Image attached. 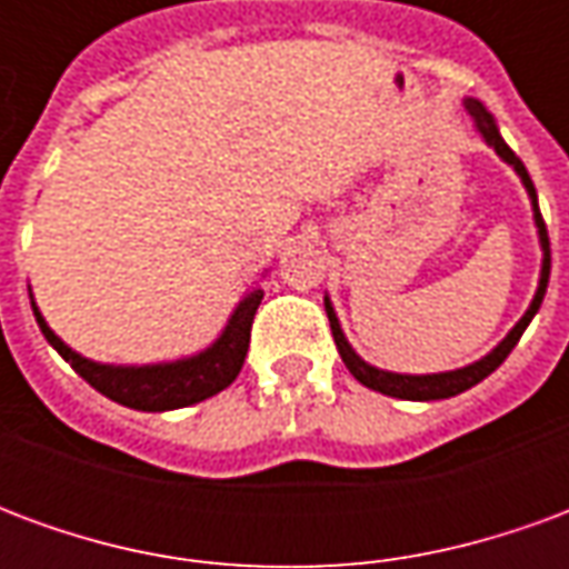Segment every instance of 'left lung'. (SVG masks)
Wrapping results in <instances>:
<instances>
[{
	"instance_id": "left-lung-1",
	"label": "left lung",
	"mask_w": 569,
	"mask_h": 569,
	"mask_svg": "<svg viewBox=\"0 0 569 569\" xmlns=\"http://www.w3.org/2000/svg\"><path fill=\"white\" fill-rule=\"evenodd\" d=\"M466 112L472 118V124L481 133V140L488 142L490 149L500 154L502 161L512 167L515 173L521 176V182H525L527 194H530V207H533V222H537V234H539V247H542V271H539V286H537V296L530 301V308L525 310V317L515 322V329L506 338H502L500 345L490 350L488 357H481L472 366H463V369H453V371H439V375H399V371H383L369 366L366 359L359 357L357 350L350 347V341L341 332V322L335 317V308L329 296H326V313H329V326H332V338L335 345H338V353L345 359V366L350 369V375L357 378L362 387H369V390H378L383 396H393V399H411V402H432V399H451V396L463 393L469 387H476L478 381H485L490 371H497L502 366V359L512 353V347L518 345V338L525 335V329L530 326V320L537 317L539 305H542V296H546V286H549V271H551V252H549V231H546V222H542V212H539L537 203V188H533V179L527 173V167L521 163V158L515 154L506 140L500 137V128H497V121L490 116L485 106L478 103V100H466Z\"/></svg>"
}]
</instances>
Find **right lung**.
<instances>
[{"label":"right lung","instance_id":"right-lung-1","mask_svg":"<svg viewBox=\"0 0 569 569\" xmlns=\"http://www.w3.org/2000/svg\"><path fill=\"white\" fill-rule=\"evenodd\" d=\"M261 296H264L261 289H252L240 298L222 335L207 350H200L194 357L173 359V362H154V366H106V362L81 357L51 332V326L44 322L32 296L30 301L48 345L54 347L93 390L109 396L118 406L137 408V411H173V408L194 406V402L222 393L224 387L240 375L249 350V329H252V317L259 310Z\"/></svg>","mask_w":569,"mask_h":569}]
</instances>
